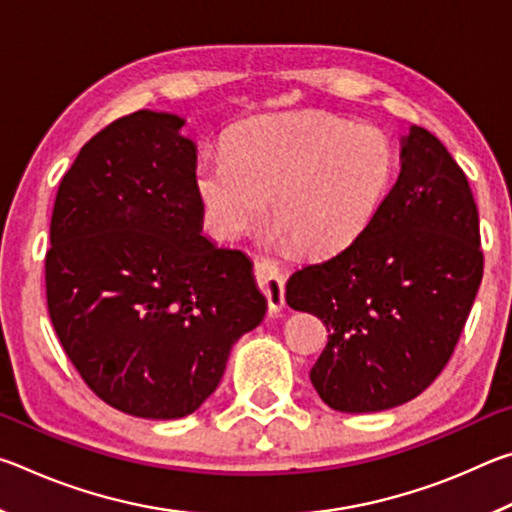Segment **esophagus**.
I'll return each instance as SVG.
<instances>
[{
	"label": "esophagus",
	"mask_w": 512,
	"mask_h": 512,
	"mask_svg": "<svg viewBox=\"0 0 512 512\" xmlns=\"http://www.w3.org/2000/svg\"><path fill=\"white\" fill-rule=\"evenodd\" d=\"M255 277L262 293L266 296L268 309L277 314L284 307V275L275 262L266 257L255 259Z\"/></svg>",
	"instance_id": "34e87169"
}]
</instances>
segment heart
Returning <instances> with one entry per match:
<instances>
[{"label":"heart","instance_id":"heart-1","mask_svg":"<svg viewBox=\"0 0 512 512\" xmlns=\"http://www.w3.org/2000/svg\"><path fill=\"white\" fill-rule=\"evenodd\" d=\"M395 151L375 126L329 115L268 117L241 126L198 162L196 187L219 239L273 219L300 250H343L375 219L391 187Z\"/></svg>","mask_w":512,"mask_h":512}]
</instances>
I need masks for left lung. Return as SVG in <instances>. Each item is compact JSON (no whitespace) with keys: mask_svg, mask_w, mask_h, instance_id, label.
I'll return each instance as SVG.
<instances>
[{"mask_svg":"<svg viewBox=\"0 0 512 512\" xmlns=\"http://www.w3.org/2000/svg\"><path fill=\"white\" fill-rule=\"evenodd\" d=\"M481 277L470 183L436 135L411 126L400 178L368 228L287 282V305L329 332L309 372L320 400L375 413L420 395L452 359Z\"/></svg>","mask_w":512,"mask_h":512,"instance_id":"left-lung-1","label":"left lung"}]
</instances>
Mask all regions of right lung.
Returning <instances> with one entry per match:
<instances>
[{
    "label": "right lung",
    "mask_w": 512,
    "mask_h": 512,
    "mask_svg": "<svg viewBox=\"0 0 512 512\" xmlns=\"http://www.w3.org/2000/svg\"><path fill=\"white\" fill-rule=\"evenodd\" d=\"M185 119L137 110L60 180L45 257L58 341L90 391L135 418L194 413L266 314L253 264L201 235Z\"/></svg>",
    "instance_id": "right-lung-1"
}]
</instances>
